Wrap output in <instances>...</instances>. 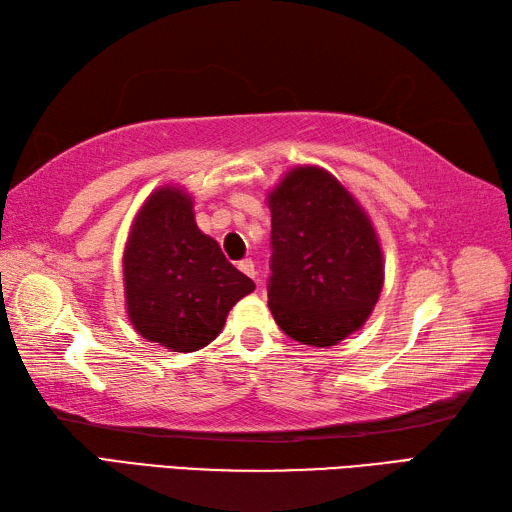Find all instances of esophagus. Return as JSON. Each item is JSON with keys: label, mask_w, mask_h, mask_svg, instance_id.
I'll return each mask as SVG.
<instances>
[{"label": "esophagus", "mask_w": 512, "mask_h": 512, "mask_svg": "<svg viewBox=\"0 0 512 512\" xmlns=\"http://www.w3.org/2000/svg\"><path fill=\"white\" fill-rule=\"evenodd\" d=\"M237 268L242 270L244 275H248L250 279H255L257 277V270H255V264L250 262V259H242V262H237Z\"/></svg>", "instance_id": "esophagus-1"}]
</instances>
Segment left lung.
Listing matches in <instances>:
<instances>
[{"label": "left lung", "mask_w": 512, "mask_h": 512, "mask_svg": "<svg viewBox=\"0 0 512 512\" xmlns=\"http://www.w3.org/2000/svg\"><path fill=\"white\" fill-rule=\"evenodd\" d=\"M268 306L292 339L328 347L361 328L383 288V255L361 206L328 171L299 167L270 193Z\"/></svg>", "instance_id": "8db88e82"}]
</instances>
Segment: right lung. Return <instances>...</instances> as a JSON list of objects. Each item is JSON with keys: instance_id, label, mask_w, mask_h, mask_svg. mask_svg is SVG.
<instances>
[{"instance_id": "right-lung-1", "label": "right lung", "mask_w": 512, "mask_h": 512, "mask_svg": "<svg viewBox=\"0 0 512 512\" xmlns=\"http://www.w3.org/2000/svg\"><path fill=\"white\" fill-rule=\"evenodd\" d=\"M253 290V279L195 226L189 195L176 189L151 195L125 250L129 319L145 339L176 352L200 350Z\"/></svg>"}]
</instances>
